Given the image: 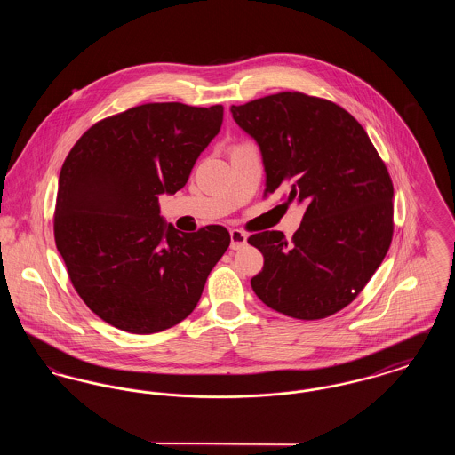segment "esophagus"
<instances>
[{
	"instance_id": "1",
	"label": "esophagus",
	"mask_w": 455,
	"mask_h": 455,
	"mask_svg": "<svg viewBox=\"0 0 455 455\" xmlns=\"http://www.w3.org/2000/svg\"><path fill=\"white\" fill-rule=\"evenodd\" d=\"M245 243H247V234H245V232L237 230V228L230 232V247H232L234 251L242 249Z\"/></svg>"
}]
</instances>
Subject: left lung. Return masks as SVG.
I'll return each mask as SVG.
<instances>
[{"label":"left lung","mask_w":455,"mask_h":455,"mask_svg":"<svg viewBox=\"0 0 455 455\" xmlns=\"http://www.w3.org/2000/svg\"><path fill=\"white\" fill-rule=\"evenodd\" d=\"M259 145L264 196L286 191L307 210L300 228L247 238L264 256L251 284L273 310L324 319L353 302L382 264L394 234V186L362 124L338 104L280 92L232 106ZM284 206V204H283Z\"/></svg>","instance_id":"8db88e82"}]
</instances>
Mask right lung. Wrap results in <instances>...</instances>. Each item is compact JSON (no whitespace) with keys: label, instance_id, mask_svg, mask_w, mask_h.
Wrapping results in <instances>:
<instances>
[{"label":"right lung","instance_id":"obj_1","mask_svg":"<svg viewBox=\"0 0 455 455\" xmlns=\"http://www.w3.org/2000/svg\"><path fill=\"white\" fill-rule=\"evenodd\" d=\"M221 123L223 106L143 104L95 123L68 153L54 240L76 293L108 324L153 334L195 310L230 234L175 230L158 196L186 186Z\"/></svg>","mask_w":455,"mask_h":455}]
</instances>
